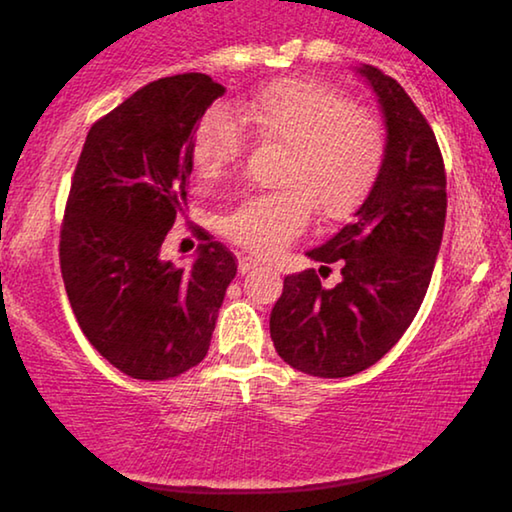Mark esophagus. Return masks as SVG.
<instances>
[{
	"instance_id": "1",
	"label": "esophagus",
	"mask_w": 512,
	"mask_h": 512,
	"mask_svg": "<svg viewBox=\"0 0 512 512\" xmlns=\"http://www.w3.org/2000/svg\"><path fill=\"white\" fill-rule=\"evenodd\" d=\"M255 268H262V264H259L257 259H253V257H241L239 259V273L241 275L255 271Z\"/></svg>"
}]
</instances>
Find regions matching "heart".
I'll use <instances>...</instances> for the list:
<instances>
[{"mask_svg": "<svg viewBox=\"0 0 512 512\" xmlns=\"http://www.w3.org/2000/svg\"><path fill=\"white\" fill-rule=\"evenodd\" d=\"M235 115L268 142L287 146L291 158L280 196H253L223 219V232L257 255L271 257L305 228L311 203L325 219L357 210L375 185L386 158V133L332 85L316 79L268 83L235 103ZM244 137L232 112L214 106L194 133V164L203 178H219L237 162Z\"/></svg>", "mask_w": 512, "mask_h": 512, "instance_id": "b5f03b06", "label": "heart"}]
</instances>
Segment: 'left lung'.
<instances>
[{
	"mask_svg": "<svg viewBox=\"0 0 512 512\" xmlns=\"http://www.w3.org/2000/svg\"><path fill=\"white\" fill-rule=\"evenodd\" d=\"M357 74L384 115V167L352 221L307 250L321 274L339 261L342 282L325 290L314 268L287 275L271 311L277 354L325 379L357 375L402 339L429 289L447 214L445 164L427 119L381 69L359 65Z\"/></svg>",
	"mask_w": 512,
	"mask_h": 512,
	"instance_id": "left-lung-1",
	"label": "left lung"
}]
</instances>
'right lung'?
I'll use <instances>...</instances> for the list:
<instances>
[{"label":"right lung","instance_id":"add662e5","mask_svg":"<svg viewBox=\"0 0 512 512\" xmlns=\"http://www.w3.org/2000/svg\"><path fill=\"white\" fill-rule=\"evenodd\" d=\"M225 88L207 74L137 90L85 137L60 232V271L88 341L133 379H169L210 350L237 264L203 237L194 262L162 259L187 210L194 133Z\"/></svg>","mask_w":512,"mask_h":512}]
</instances>
